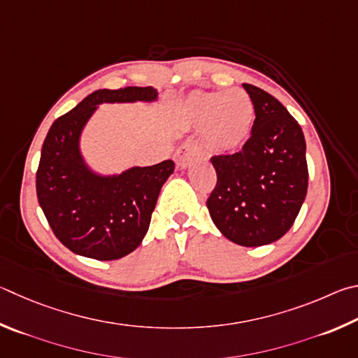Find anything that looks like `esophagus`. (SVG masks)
<instances>
[{"label": "esophagus", "instance_id": "obj_1", "mask_svg": "<svg viewBox=\"0 0 358 358\" xmlns=\"http://www.w3.org/2000/svg\"><path fill=\"white\" fill-rule=\"evenodd\" d=\"M199 155V148L195 141H185L180 144L178 150L174 152V160L178 168L184 169L187 166H190V163L196 159Z\"/></svg>", "mask_w": 358, "mask_h": 358}]
</instances>
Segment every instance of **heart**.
I'll return each mask as SVG.
<instances>
[{
  "instance_id": "obj_1",
  "label": "heart",
  "mask_w": 358,
  "mask_h": 358,
  "mask_svg": "<svg viewBox=\"0 0 358 358\" xmlns=\"http://www.w3.org/2000/svg\"><path fill=\"white\" fill-rule=\"evenodd\" d=\"M184 113L192 125L203 127L204 146L218 154L241 149L255 124L253 100L243 90L192 92Z\"/></svg>"
}]
</instances>
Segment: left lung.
<instances>
[{
    "mask_svg": "<svg viewBox=\"0 0 358 358\" xmlns=\"http://www.w3.org/2000/svg\"><path fill=\"white\" fill-rule=\"evenodd\" d=\"M255 124L242 150L212 157L217 185L208 199L212 222L231 242L261 247L283 237L308 189L302 127L286 106L261 87L243 83Z\"/></svg>",
    "mask_w": 358,
    "mask_h": 358,
    "instance_id": "8db88e82",
    "label": "left lung"
}]
</instances>
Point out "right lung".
I'll return each instance as SVG.
<instances>
[{"mask_svg":"<svg viewBox=\"0 0 358 358\" xmlns=\"http://www.w3.org/2000/svg\"><path fill=\"white\" fill-rule=\"evenodd\" d=\"M157 99L159 92L152 86L99 90L50 127L36 174L37 199L55 236L75 255L97 261L121 259L146 236L174 162L100 174L86 163L80 140L99 105L150 103Z\"/></svg>","mask_w":358,"mask_h":358,"instance_id":"obj_1","label":"right lung"}]
</instances>
